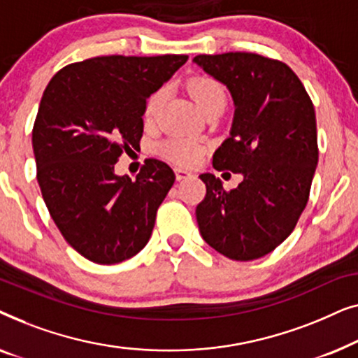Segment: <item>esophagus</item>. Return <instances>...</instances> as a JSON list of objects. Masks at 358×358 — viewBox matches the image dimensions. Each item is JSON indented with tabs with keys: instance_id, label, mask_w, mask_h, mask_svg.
<instances>
[{
	"instance_id": "1",
	"label": "esophagus",
	"mask_w": 358,
	"mask_h": 358,
	"mask_svg": "<svg viewBox=\"0 0 358 358\" xmlns=\"http://www.w3.org/2000/svg\"><path fill=\"white\" fill-rule=\"evenodd\" d=\"M189 178H192V173H189V171H184V169H176V179L178 180H184Z\"/></svg>"
}]
</instances>
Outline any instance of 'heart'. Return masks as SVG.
I'll use <instances>...</instances> for the list:
<instances>
[{
  "instance_id": "heart-1",
  "label": "heart",
  "mask_w": 358,
  "mask_h": 358,
  "mask_svg": "<svg viewBox=\"0 0 358 358\" xmlns=\"http://www.w3.org/2000/svg\"><path fill=\"white\" fill-rule=\"evenodd\" d=\"M189 92L199 109L202 110V114L217 106L224 107V102H227L223 87L220 86L217 81L212 80V78L207 76L194 78V80L189 83ZM164 96L166 91L158 90L148 97L145 106L146 120L155 119L156 114H158L161 109V106H163ZM164 153L168 155L174 163H178L180 166H192L200 159V156L203 153V148L194 140L173 138L164 143Z\"/></svg>"
}]
</instances>
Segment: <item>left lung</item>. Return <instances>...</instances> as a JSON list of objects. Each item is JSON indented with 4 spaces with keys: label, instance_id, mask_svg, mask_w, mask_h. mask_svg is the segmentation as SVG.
Masks as SVG:
<instances>
[{
    "label": "left lung",
    "instance_id": "left-lung-1",
    "mask_svg": "<svg viewBox=\"0 0 358 358\" xmlns=\"http://www.w3.org/2000/svg\"><path fill=\"white\" fill-rule=\"evenodd\" d=\"M194 63L227 86L234 115L213 168L243 176L229 192L200 174L207 195L197 205L205 243L233 261L273 251L295 228L317 164L315 107L285 63L246 52L197 55Z\"/></svg>",
    "mask_w": 358,
    "mask_h": 358
}]
</instances>
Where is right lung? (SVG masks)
I'll return each instance as SVG.
<instances>
[{
  "label": "right lung",
  "mask_w": 358,
  "mask_h": 358,
  "mask_svg": "<svg viewBox=\"0 0 358 358\" xmlns=\"http://www.w3.org/2000/svg\"><path fill=\"white\" fill-rule=\"evenodd\" d=\"M187 55L94 57L62 68L43 91L32 130L37 180L70 246L96 264H119L146 246L176 176L146 159L117 176L122 151L140 148L146 99Z\"/></svg>",
  "instance_id": "right-lung-1"
}]
</instances>
